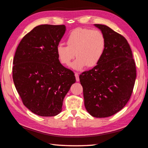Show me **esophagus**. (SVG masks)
I'll use <instances>...</instances> for the list:
<instances>
[{
    "label": "esophagus",
    "instance_id": "1",
    "mask_svg": "<svg viewBox=\"0 0 148 148\" xmlns=\"http://www.w3.org/2000/svg\"><path fill=\"white\" fill-rule=\"evenodd\" d=\"M75 76H76V79L77 82L79 81V74L77 72H75Z\"/></svg>",
    "mask_w": 148,
    "mask_h": 148
}]
</instances>
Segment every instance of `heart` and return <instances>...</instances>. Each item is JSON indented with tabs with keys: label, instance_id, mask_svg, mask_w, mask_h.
Masks as SVG:
<instances>
[{
	"label": "heart",
	"instance_id": "heart-1",
	"mask_svg": "<svg viewBox=\"0 0 148 148\" xmlns=\"http://www.w3.org/2000/svg\"><path fill=\"white\" fill-rule=\"evenodd\" d=\"M67 47L58 45L56 47L58 59L61 64L69 66L76 57L72 67L82 70L87 66H95L100 61L106 48V38L98 29L78 28L72 30L66 40Z\"/></svg>",
	"mask_w": 148,
	"mask_h": 148
}]
</instances>
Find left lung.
I'll use <instances>...</instances> for the list:
<instances>
[{"mask_svg":"<svg viewBox=\"0 0 148 148\" xmlns=\"http://www.w3.org/2000/svg\"><path fill=\"white\" fill-rule=\"evenodd\" d=\"M106 38L100 61L79 75L85 107L96 118H106L120 111L130 100L136 71L132 51L124 37L107 26L95 24Z\"/></svg>","mask_w":148,"mask_h":148,"instance_id":"left-lung-1","label":"left lung"}]
</instances>
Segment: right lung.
<instances>
[{
	"mask_svg": "<svg viewBox=\"0 0 148 148\" xmlns=\"http://www.w3.org/2000/svg\"><path fill=\"white\" fill-rule=\"evenodd\" d=\"M65 25H41L24 36L13 58V79L23 104L39 116H53L76 82L74 73L60 63L56 47Z\"/></svg>",
	"mask_w": 148,
	"mask_h": 148,
	"instance_id": "1",
	"label": "right lung"
}]
</instances>
